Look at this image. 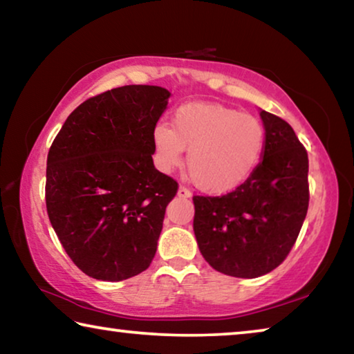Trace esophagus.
I'll use <instances>...</instances> for the list:
<instances>
[{"label": "esophagus", "instance_id": "obj_1", "mask_svg": "<svg viewBox=\"0 0 354 354\" xmlns=\"http://www.w3.org/2000/svg\"><path fill=\"white\" fill-rule=\"evenodd\" d=\"M178 197H179V198H189V197H190V190L186 189L184 186H179V189H178Z\"/></svg>", "mask_w": 354, "mask_h": 354}]
</instances>
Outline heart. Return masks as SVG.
<instances>
[{
	"label": "heart",
	"instance_id": "b5f03b06",
	"mask_svg": "<svg viewBox=\"0 0 354 354\" xmlns=\"http://www.w3.org/2000/svg\"><path fill=\"white\" fill-rule=\"evenodd\" d=\"M156 164L170 173L181 165L184 149L194 183L209 194L241 186L261 159L265 129L257 118L206 102L181 105L171 129L157 124L153 132Z\"/></svg>",
	"mask_w": 354,
	"mask_h": 354
}]
</instances>
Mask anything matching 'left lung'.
Listing matches in <instances>:
<instances>
[{"instance_id": "left-lung-1", "label": "left lung", "mask_w": 354, "mask_h": 354, "mask_svg": "<svg viewBox=\"0 0 354 354\" xmlns=\"http://www.w3.org/2000/svg\"><path fill=\"white\" fill-rule=\"evenodd\" d=\"M265 149L233 192L194 197V233L205 260L232 277L276 269L296 243L308 207V157L287 121L260 110Z\"/></svg>"}]
</instances>
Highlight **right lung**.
Segmentation results:
<instances>
[{"instance_id":"add662e5","label":"right lung","mask_w":354,"mask_h":354,"mask_svg":"<svg viewBox=\"0 0 354 354\" xmlns=\"http://www.w3.org/2000/svg\"><path fill=\"white\" fill-rule=\"evenodd\" d=\"M170 96L151 85L110 89L78 105L50 147V223L89 277L120 282L153 261L178 190L153 162V132Z\"/></svg>"}]
</instances>
